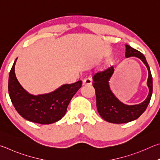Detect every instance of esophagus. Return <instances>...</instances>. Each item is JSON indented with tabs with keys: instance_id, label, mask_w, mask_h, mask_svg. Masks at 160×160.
Masks as SVG:
<instances>
[{
	"instance_id": "34e87169",
	"label": "esophagus",
	"mask_w": 160,
	"mask_h": 160,
	"mask_svg": "<svg viewBox=\"0 0 160 160\" xmlns=\"http://www.w3.org/2000/svg\"><path fill=\"white\" fill-rule=\"evenodd\" d=\"M92 80L90 78H85L82 81V85H91Z\"/></svg>"
}]
</instances>
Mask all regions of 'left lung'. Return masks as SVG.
<instances>
[{
  "label": "left lung",
  "mask_w": 160,
  "mask_h": 160,
  "mask_svg": "<svg viewBox=\"0 0 160 160\" xmlns=\"http://www.w3.org/2000/svg\"><path fill=\"white\" fill-rule=\"evenodd\" d=\"M135 56L145 63L148 70V85L149 94L144 102L136 105H126L121 102L110 90L109 80L113 71V66L107 68L93 75L92 85L95 90L97 112L101 117L107 122L112 123H125L139 118L147 109L152 94V77L150 66L144 55L128 45H126V57Z\"/></svg>",
  "instance_id": "obj_1"
}]
</instances>
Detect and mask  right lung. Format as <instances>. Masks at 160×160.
I'll return each instance as SVG.
<instances>
[{
	"instance_id": "1",
	"label": "right lung",
	"mask_w": 160,
	"mask_h": 160,
	"mask_svg": "<svg viewBox=\"0 0 160 160\" xmlns=\"http://www.w3.org/2000/svg\"><path fill=\"white\" fill-rule=\"evenodd\" d=\"M17 58L10 71L8 92L13 106L22 117L33 123L51 124L66 114L70 100L82 87V81L62 85L53 92L34 96L24 90L15 73Z\"/></svg>"
}]
</instances>
